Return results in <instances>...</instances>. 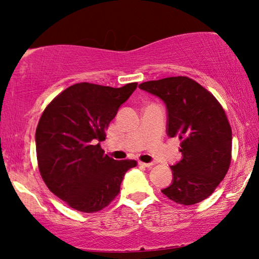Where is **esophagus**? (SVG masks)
<instances>
[{
  "instance_id": "1",
  "label": "esophagus",
  "mask_w": 259,
  "mask_h": 259,
  "mask_svg": "<svg viewBox=\"0 0 259 259\" xmlns=\"http://www.w3.org/2000/svg\"><path fill=\"white\" fill-rule=\"evenodd\" d=\"M138 164L140 166H144V168H150V166L153 165V163H146V162H142V161H139Z\"/></svg>"
}]
</instances>
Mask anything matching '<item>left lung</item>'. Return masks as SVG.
Returning <instances> with one entry per match:
<instances>
[{"label":"left lung","mask_w":259,"mask_h":259,"mask_svg":"<svg viewBox=\"0 0 259 259\" xmlns=\"http://www.w3.org/2000/svg\"><path fill=\"white\" fill-rule=\"evenodd\" d=\"M160 97L168 109V136L181 140L183 159L171 166L172 184L162 190L176 203H199L212 194L229 171L232 129L214 96L187 76L139 84Z\"/></svg>","instance_id":"1"}]
</instances>
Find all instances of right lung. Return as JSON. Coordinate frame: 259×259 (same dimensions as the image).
<instances>
[{"mask_svg": "<svg viewBox=\"0 0 259 259\" xmlns=\"http://www.w3.org/2000/svg\"><path fill=\"white\" fill-rule=\"evenodd\" d=\"M137 84L76 83L43 111L35 133L38 170L48 188L71 208L103 210L120 193L125 172L137 165L135 160L112 159L100 146L109 122Z\"/></svg>", "mask_w": 259, "mask_h": 259, "instance_id": "obj_1", "label": "right lung"}]
</instances>
